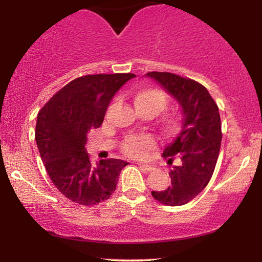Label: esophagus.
I'll return each mask as SVG.
<instances>
[{
    "label": "esophagus",
    "mask_w": 262,
    "mask_h": 262,
    "mask_svg": "<svg viewBox=\"0 0 262 262\" xmlns=\"http://www.w3.org/2000/svg\"><path fill=\"white\" fill-rule=\"evenodd\" d=\"M137 164H138V167L141 168V169H143V170H146V171H151V170L154 169L151 164H148V163H143V162H138Z\"/></svg>",
    "instance_id": "esophagus-1"
}]
</instances>
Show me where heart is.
<instances>
[{
    "mask_svg": "<svg viewBox=\"0 0 262 262\" xmlns=\"http://www.w3.org/2000/svg\"><path fill=\"white\" fill-rule=\"evenodd\" d=\"M136 110L146 111L154 116L166 108L167 96L162 91L154 87H142L136 89L132 94ZM179 126V121L175 117L168 116L163 119V128L167 132H174ZM154 146V139L148 135H131L125 138L123 150L127 155L141 157L146 150Z\"/></svg>",
    "mask_w": 262,
    "mask_h": 262,
    "instance_id": "heart-1",
    "label": "heart"
}]
</instances>
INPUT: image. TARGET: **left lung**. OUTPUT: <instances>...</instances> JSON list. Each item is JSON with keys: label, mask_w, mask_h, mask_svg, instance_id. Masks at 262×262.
Wrapping results in <instances>:
<instances>
[{"label": "left lung", "mask_w": 262, "mask_h": 262, "mask_svg": "<svg viewBox=\"0 0 262 262\" xmlns=\"http://www.w3.org/2000/svg\"><path fill=\"white\" fill-rule=\"evenodd\" d=\"M146 76L162 85L181 108L180 131L163 150V157L170 164L171 185L164 191L151 192L160 203L180 206L195 198L212 177L222 142L220 111L207 89L198 82L160 71ZM177 155L181 164L174 166L172 157Z\"/></svg>", "instance_id": "left-lung-1"}]
</instances>
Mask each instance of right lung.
Instances as JSON below:
<instances>
[{
  "instance_id": "add662e5",
  "label": "right lung",
  "mask_w": 262,
  "mask_h": 262,
  "mask_svg": "<svg viewBox=\"0 0 262 262\" xmlns=\"http://www.w3.org/2000/svg\"><path fill=\"white\" fill-rule=\"evenodd\" d=\"M135 74L87 75L57 92L37 117L35 142L57 189L80 205H95L116 191L123 168L118 159L93 166L85 143L92 128L102 124L116 93Z\"/></svg>"
}]
</instances>
